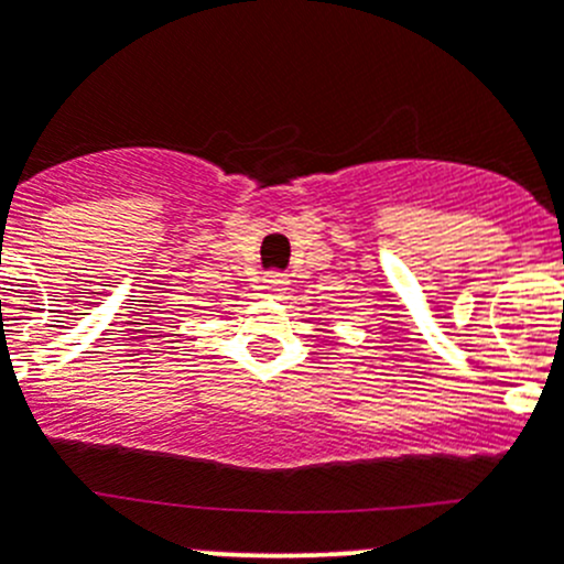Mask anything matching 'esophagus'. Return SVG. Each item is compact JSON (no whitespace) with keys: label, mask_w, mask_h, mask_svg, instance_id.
Returning a JSON list of instances; mask_svg holds the SVG:
<instances>
[{"label":"esophagus","mask_w":564,"mask_h":564,"mask_svg":"<svg viewBox=\"0 0 564 564\" xmlns=\"http://www.w3.org/2000/svg\"><path fill=\"white\" fill-rule=\"evenodd\" d=\"M286 275L283 272H267L264 278H261V286H264V292H270L272 297H281L283 289H286Z\"/></svg>","instance_id":"obj_1"}]
</instances>
